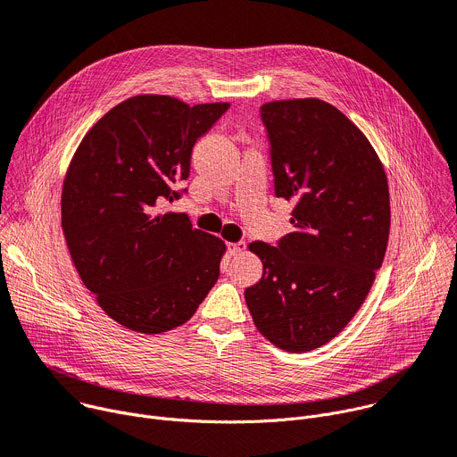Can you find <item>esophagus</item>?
I'll return each instance as SVG.
<instances>
[{
    "mask_svg": "<svg viewBox=\"0 0 457 457\" xmlns=\"http://www.w3.org/2000/svg\"><path fill=\"white\" fill-rule=\"evenodd\" d=\"M244 250H245V244L244 242H229L228 244V253L231 257H237V255L244 253Z\"/></svg>",
    "mask_w": 457,
    "mask_h": 457,
    "instance_id": "esophagus-1",
    "label": "esophagus"
}]
</instances>
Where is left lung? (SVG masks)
Here are the masks:
<instances>
[{
    "mask_svg": "<svg viewBox=\"0 0 457 457\" xmlns=\"http://www.w3.org/2000/svg\"><path fill=\"white\" fill-rule=\"evenodd\" d=\"M275 195L295 202L294 231L252 242L264 271L244 297L261 334L286 352L334 339L364 303L390 233L385 168L337 107L317 98L261 107Z\"/></svg>",
    "mask_w": 457,
    "mask_h": 457,
    "instance_id": "obj_1",
    "label": "left lung"
}]
</instances>
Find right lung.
Here are the masks:
<instances>
[{"label":"right lung","mask_w":457,"mask_h":457,"mask_svg":"<svg viewBox=\"0 0 457 457\" xmlns=\"http://www.w3.org/2000/svg\"><path fill=\"white\" fill-rule=\"evenodd\" d=\"M229 104L140 95L102 116L76 149L62 191L71 259L102 310L140 334L189 320L220 275L226 244L193 229L179 200L193 145Z\"/></svg>","instance_id":"add662e5"}]
</instances>
